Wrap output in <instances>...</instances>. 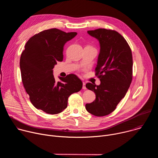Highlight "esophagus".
Returning <instances> with one entry per match:
<instances>
[{
	"label": "esophagus",
	"instance_id": "34e87169",
	"mask_svg": "<svg viewBox=\"0 0 158 158\" xmlns=\"http://www.w3.org/2000/svg\"><path fill=\"white\" fill-rule=\"evenodd\" d=\"M82 89H86V87H85V83L83 82L82 83Z\"/></svg>",
	"mask_w": 158,
	"mask_h": 158
}]
</instances>
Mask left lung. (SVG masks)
I'll return each mask as SVG.
<instances>
[{"instance_id": "1", "label": "left lung", "mask_w": 158, "mask_h": 158, "mask_svg": "<svg viewBox=\"0 0 158 158\" xmlns=\"http://www.w3.org/2000/svg\"><path fill=\"white\" fill-rule=\"evenodd\" d=\"M99 40L100 52L96 75L99 85L87 83L85 87L94 91L96 99L86 104L85 109L96 116H104L113 112L124 98L132 79V56L126 39L118 32L106 29L88 31Z\"/></svg>"}]
</instances>
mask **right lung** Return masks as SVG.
Masks as SVG:
<instances>
[{"instance_id": "add662e5", "label": "right lung", "mask_w": 158, "mask_h": 158, "mask_svg": "<svg viewBox=\"0 0 158 158\" xmlns=\"http://www.w3.org/2000/svg\"><path fill=\"white\" fill-rule=\"evenodd\" d=\"M77 34L56 28L43 31L29 39L21 54L20 69L26 91L32 105L47 114L63 111L69 96L82 87V81L74 74L59 77L58 82L53 75L54 65L63 60L65 44Z\"/></svg>"}]
</instances>
